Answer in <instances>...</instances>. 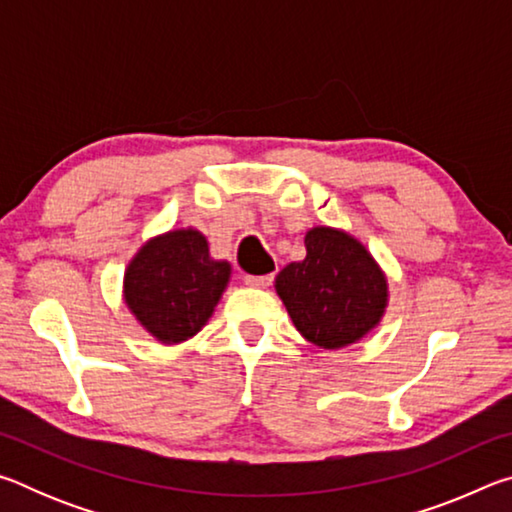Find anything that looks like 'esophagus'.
I'll return each instance as SVG.
<instances>
[{
    "instance_id": "obj_1",
    "label": "esophagus",
    "mask_w": 512,
    "mask_h": 512,
    "mask_svg": "<svg viewBox=\"0 0 512 512\" xmlns=\"http://www.w3.org/2000/svg\"><path fill=\"white\" fill-rule=\"evenodd\" d=\"M244 282L248 287H255V289H266L268 284L273 282V275H246Z\"/></svg>"
}]
</instances>
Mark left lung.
I'll return each instance as SVG.
<instances>
[{"instance_id":"8db88e82","label":"left lung","mask_w":512,"mask_h":512,"mask_svg":"<svg viewBox=\"0 0 512 512\" xmlns=\"http://www.w3.org/2000/svg\"><path fill=\"white\" fill-rule=\"evenodd\" d=\"M307 255L275 275V293L298 332L341 350L375 332L388 307V277L357 237L332 225L305 232Z\"/></svg>"}]
</instances>
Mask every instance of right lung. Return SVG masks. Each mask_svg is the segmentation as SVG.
Instances as JSON below:
<instances>
[{"mask_svg": "<svg viewBox=\"0 0 512 512\" xmlns=\"http://www.w3.org/2000/svg\"><path fill=\"white\" fill-rule=\"evenodd\" d=\"M232 266L214 259L201 230L178 228L144 241L124 271V302L155 341L196 336L228 289Z\"/></svg>", "mask_w": 512, "mask_h": 512, "instance_id": "right-lung-1", "label": "right lung"}]
</instances>
